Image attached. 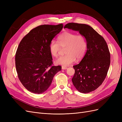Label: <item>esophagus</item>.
<instances>
[{"instance_id":"esophagus-1","label":"esophagus","mask_w":122,"mask_h":122,"mask_svg":"<svg viewBox=\"0 0 122 122\" xmlns=\"http://www.w3.org/2000/svg\"><path fill=\"white\" fill-rule=\"evenodd\" d=\"M61 69L62 70H66V69H67V67H65V66H62Z\"/></svg>"}]
</instances>
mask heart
Segmentation results:
<instances>
[{
	"label": "heart",
	"mask_w": 122,
	"mask_h": 122,
	"mask_svg": "<svg viewBox=\"0 0 122 122\" xmlns=\"http://www.w3.org/2000/svg\"><path fill=\"white\" fill-rule=\"evenodd\" d=\"M57 39L58 42L52 40L49 44L51 55L57 57L61 48H65L64 52L66 54L57 59L55 61L56 64L68 66L73 63L76 58L80 60L83 57L87 49L86 39L84 36L65 31L59 36Z\"/></svg>",
	"instance_id": "obj_1"
}]
</instances>
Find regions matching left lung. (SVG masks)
<instances>
[{
    "mask_svg": "<svg viewBox=\"0 0 122 122\" xmlns=\"http://www.w3.org/2000/svg\"><path fill=\"white\" fill-rule=\"evenodd\" d=\"M64 28L79 31L86 37L87 50L79 64L73 66L74 86L80 93L96 90L104 81L110 64V54L105 40L90 25L69 23Z\"/></svg>",
    "mask_w": 122,
    "mask_h": 122,
    "instance_id": "1",
    "label": "left lung"
}]
</instances>
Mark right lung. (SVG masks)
I'll use <instances>...</instances> for the list:
<instances>
[{
    "mask_svg": "<svg viewBox=\"0 0 122 122\" xmlns=\"http://www.w3.org/2000/svg\"><path fill=\"white\" fill-rule=\"evenodd\" d=\"M63 24L42 25L32 29L22 39L15 55L18 78L26 89L42 94L50 86L60 66H53L49 45Z\"/></svg>",
    "mask_w": 122,
    "mask_h": 122,
    "instance_id": "1",
    "label": "right lung"
}]
</instances>
